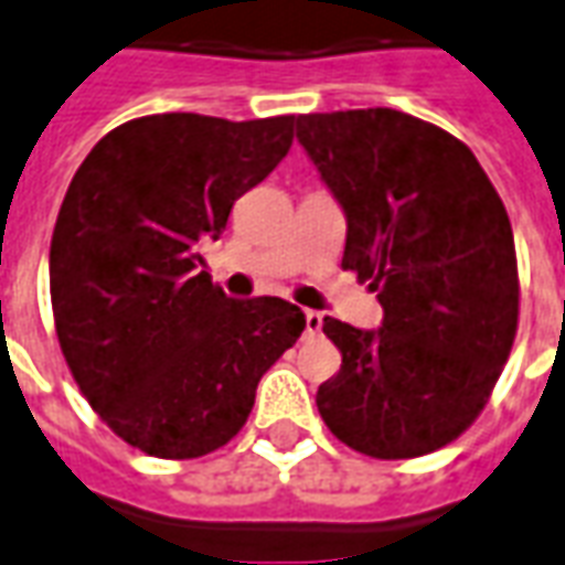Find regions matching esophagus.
I'll use <instances>...</instances> for the list:
<instances>
[{"mask_svg": "<svg viewBox=\"0 0 565 565\" xmlns=\"http://www.w3.org/2000/svg\"><path fill=\"white\" fill-rule=\"evenodd\" d=\"M320 329H323V315L305 311V335H320Z\"/></svg>", "mask_w": 565, "mask_h": 565, "instance_id": "34e87169", "label": "esophagus"}]
</instances>
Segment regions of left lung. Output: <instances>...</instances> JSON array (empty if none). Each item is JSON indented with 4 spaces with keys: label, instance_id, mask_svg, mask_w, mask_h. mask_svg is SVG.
Returning a JSON list of instances; mask_svg holds the SVG:
<instances>
[{
    "label": "left lung",
    "instance_id": "obj_1",
    "mask_svg": "<svg viewBox=\"0 0 565 565\" xmlns=\"http://www.w3.org/2000/svg\"><path fill=\"white\" fill-rule=\"evenodd\" d=\"M296 140L344 209V269L377 294L380 329L326 317L341 371L317 388L338 440L419 458L482 413L518 329L512 224L476 154L411 113L296 116Z\"/></svg>",
    "mask_w": 565,
    "mask_h": 565
}]
</instances>
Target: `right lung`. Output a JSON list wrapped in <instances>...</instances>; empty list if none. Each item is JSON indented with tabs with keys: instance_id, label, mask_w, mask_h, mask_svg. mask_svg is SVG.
<instances>
[{
	"instance_id": "add662e5",
	"label": "right lung",
	"mask_w": 565,
	"mask_h": 565,
	"mask_svg": "<svg viewBox=\"0 0 565 565\" xmlns=\"http://www.w3.org/2000/svg\"><path fill=\"white\" fill-rule=\"evenodd\" d=\"M294 122L154 113L113 128L71 179L50 242L56 335L92 411L140 452L221 449L302 335L296 305L230 299L200 257L290 152Z\"/></svg>"
}]
</instances>
